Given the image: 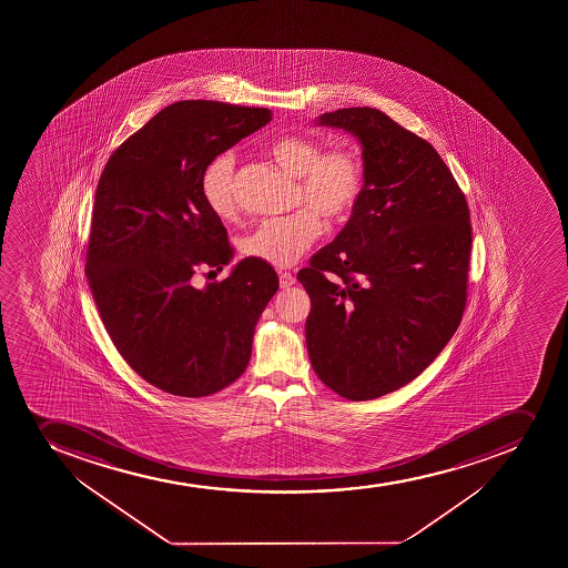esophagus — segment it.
I'll list each match as a JSON object with an SVG mask.
<instances>
[{"instance_id":"34e87169","label":"esophagus","mask_w":568,"mask_h":568,"mask_svg":"<svg viewBox=\"0 0 568 568\" xmlns=\"http://www.w3.org/2000/svg\"><path fill=\"white\" fill-rule=\"evenodd\" d=\"M294 283H296V277H294L291 272H280V287L288 288L293 287Z\"/></svg>"}]
</instances>
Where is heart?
I'll use <instances>...</instances> for the list:
<instances>
[{
	"label": "heart",
	"instance_id": "obj_1",
	"mask_svg": "<svg viewBox=\"0 0 568 568\" xmlns=\"http://www.w3.org/2000/svg\"><path fill=\"white\" fill-rule=\"evenodd\" d=\"M270 158L298 181L296 203L307 207L261 222L241 239V252L272 266H291L321 235L322 219L335 224L349 216L365 185V164L352 146L322 152L321 142L305 135H283L270 142ZM203 202L219 219L236 213L235 158L224 152L203 170Z\"/></svg>",
	"mask_w": 568,
	"mask_h": 568
}]
</instances>
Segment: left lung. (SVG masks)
<instances>
[{"mask_svg": "<svg viewBox=\"0 0 568 568\" xmlns=\"http://www.w3.org/2000/svg\"><path fill=\"white\" fill-rule=\"evenodd\" d=\"M318 124L359 139L365 185L348 224L298 272L305 341L322 383L365 402L420 376L457 332L470 211L437 150L382 111L338 109Z\"/></svg>", "mask_w": 568, "mask_h": 568, "instance_id": "8db88e82", "label": "left lung"}]
</instances>
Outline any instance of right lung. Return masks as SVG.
<instances>
[{"instance_id": "add662e5", "label": "right lung", "mask_w": 568, "mask_h": 568, "mask_svg": "<svg viewBox=\"0 0 568 568\" xmlns=\"http://www.w3.org/2000/svg\"><path fill=\"white\" fill-rule=\"evenodd\" d=\"M270 120L263 108L172 103L114 150L98 181L84 258L90 293L119 354L164 393L202 398L239 379L280 287L274 268L255 258L220 283L192 281L233 255L203 202V170Z\"/></svg>"}]
</instances>
